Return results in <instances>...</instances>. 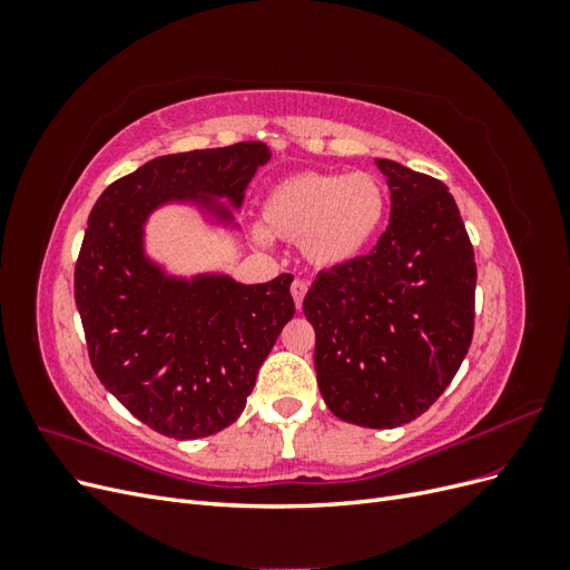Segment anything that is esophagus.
<instances>
[{"label": "esophagus", "instance_id": "34e87169", "mask_svg": "<svg viewBox=\"0 0 570 570\" xmlns=\"http://www.w3.org/2000/svg\"><path fill=\"white\" fill-rule=\"evenodd\" d=\"M289 292H292V299H295V304H297V308H302V302H304V295H306V283L304 281H295L292 283V287H289Z\"/></svg>", "mask_w": 570, "mask_h": 570}]
</instances>
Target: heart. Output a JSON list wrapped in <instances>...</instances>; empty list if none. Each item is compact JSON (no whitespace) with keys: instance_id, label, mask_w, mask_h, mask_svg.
Wrapping results in <instances>:
<instances>
[{"instance_id":"b5f03b06","label":"heart","mask_w":570,"mask_h":570,"mask_svg":"<svg viewBox=\"0 0 570 570\" xmlns=\"http://www.w3.org/2000/svg\"><path fill=\"white\" fill-rule=\"evenodd\" d=\"M387 209L385 187L366 170L287 176L264 199L266 228L302 243L316 266L347 264L364 252Z\"/></svg>"}]
</instances>
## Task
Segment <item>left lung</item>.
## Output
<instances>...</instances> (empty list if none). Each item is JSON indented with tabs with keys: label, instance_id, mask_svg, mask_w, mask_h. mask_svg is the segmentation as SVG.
I'll return each instance as SVG.
<instances>
[{
	"label": "left lung",
	"instance_id": "obj_1",
	"mask_svg": "<svg viewBox=\"0 0 570 570\" xmlns=\"http://www.w3.org/2000/svg\"><path fill=\"white\" fill-rule=\"evenodd\" d=\"M375 164L392 195L387 228L368 254L316 275L304 314L327 409L354 425L396 428L435 404L469 354L478 268L446 185Z\"/></svg>",
	"mask_w": 570,
	"mask_h": 570
}]
</instances>
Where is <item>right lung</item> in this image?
<instances>
[{"label":"right lung","mask_w":570,"mask_h":570,"mask_svg":"<svg viewBox=\"0 0 570 570\" xmlns=\"http://www.w3.org/2000/svg\"><path fill=\"white\" fill-rule=\"evenodd\" d=\"M264 142L166 154L114 180L95 202L76 262V306L90 364L137 421L176 440L237 421L256 373L295 316L289 273L262 285L180 283L142 256V223L166 199L230 197L237 206Z\"/></svg>","instance_id":"obj_1"}]
</instances>
